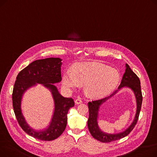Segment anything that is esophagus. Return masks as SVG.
Masks as SVG:
<instances>
[{"instance_id":"34e87169","label":"esophagus","mask_w":157,"mask_h":157,"mask_svg":"<svg viewBox=\"0 0 157 157\" xmlns=\"http://www.w3.org/2000/svg\"><path fill=\"white\" fill-rule=\"evenodd\" d=\"M81 102H82V101L81 100V98H77V99L75 100V103H76V104H81Z\"/></svg>"}]
</instances>
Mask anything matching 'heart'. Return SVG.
Segmentation results:
<instances>
[{
    "label": "heart",
    "mask_w": 157,
    "mask_h": 157,
    "mask_svg": "<svg viewBox=\"0 0 157 157\" xmlns=\"http://www.w3.org/2000/svg\"><path fill=\"white\" fill-rule=\"evenodd\" d=\"M120 81V74L114 68L97 62L78 63L72 72L65 71L62 84L72 90L85 85L86 94L94 97H102L112 92Z\"/></svg>",
    "instance_id": "b5f03b06"
}]
</instances>
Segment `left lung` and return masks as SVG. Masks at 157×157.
<instances>
[{
	"instance_id": "1",
	"label": "left lung",
	"mask_w": 157,
	"mask_h": 157,
	"mask_svg": "<svg viewBox=\"0 0 157 157\" xmlns=\"http://www.w3.org/2000/svg\"><path fill=\"white\" fill-rule=\"evenodd\" d=\"M125 73L123 74L120 85L117 91H115L108 97H105L99 100L94 101L92 102H89L88 104L89 109V118L87 123L89 131L95 139L102 143H110L127 136L133 130L139 118L143 101L141 83H140L139 78L132 71L127 63L125 64ZM123 87L130 88L135 94L136 101V112L134 120L128 128L121 133L117 134L106 133L100 129L98 124V111H99L100 106L104 102L116 94Z\"/></svg>"
}]
</instances>
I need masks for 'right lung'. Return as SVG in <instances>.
I'll use <instances>...</instances> for the list:
<instances>
[{
    "label": "right lung",
    "mask_w": 157,
    "mask_h": 157,
    "mask_svg": "<svg viewBox=\"0 0 157 157\" xmlns=\"http://www.w3.org/2000/svg\"><path fill=\"white\" fill-rule=\"evenodd\" d=\"M62 60L60 58L52 57L32 62L18 73L13 88V105L20 125L27 134L42 141H52L63 133L67 125L68 111L74 105L72 98L62 96L54 85L62 80ZM37 84H42L51 92L54 102L51 122L40 130L33 129L28 125L21 108L24 93Z\"/></svg>",
    "instance_id": "right-lung-1"
}]
</instances>
